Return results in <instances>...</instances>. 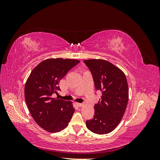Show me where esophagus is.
Masks as SVG:
<instances>
[{
    "label": "esophagus",
    "instance_id": "1",
    "mask_svg": "<svg viewBox=\"0 0 160 160\" xmlns=\"http://www.w3.org/2000/svg\"><path fill=\"white\" fill-rule=\"evenodd\" d=\"M76 105L78 106V107H79V108H81V107H83V103H77Z\"/></svg>",
    "mask_w": 160,
    "mask_h": 160
}]
</instances>
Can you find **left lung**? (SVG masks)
<instances>
[{"instance_id":"left-lung-1","label":"left lung","mask_w":160,"mask_h":160,"mask_svg":"<svg viewBox=\"0 0 160 160\" xmlns=\"http://www.w3.org/2000/svg\"><path fill=\"white\" fill-rule=\"evenodd\" d=\"M88 67L96 90L102 93L95 104L93 118L86 122V126L97 134H107L115 129L122 119L129 99V89L124 72L111 62L103 59H88Z\"/></svg>"}]
</instances>
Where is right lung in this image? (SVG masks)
<instances>
[{
    "label": "right lung",
    "instance_id": "obj_1",
    "mask_svg": "<svg viewBox=\"0 0 160 160\" xmlns=\"http://www.w3.org/2000/svg\"><path fill=\"white\" fill-rule=\"evenodd\" d=\"M79 62L62 58L47 59L32 69L26 81L25 98L28 109L35 122L48 132L63 130L75 112L72 101L52 95L60 91V80Z\"/></svg>",
    "mask_w": 160,
    "mask_h": 160
}]
</instances>
